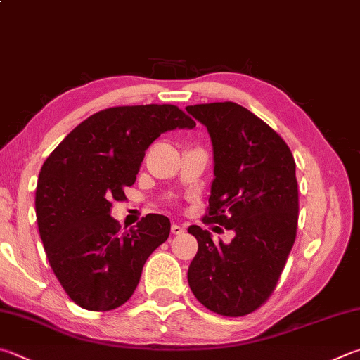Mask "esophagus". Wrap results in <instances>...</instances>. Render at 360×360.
Returning <instances> with one entry per match:
<instances>
[{
	"instance_id": "34e87169",
	"label": "esophagus",
	"mask_w": 360,
	"mask_h": 360,
	"mask_svg": "<svg viewBox=\"0 0 360 360\" xmlns=\"http://www.w3.org/2000/svg\"><path fill=\"white\" fill-rule=\"evenodd\" d=\"M172 233L173 234H182V233H184V226H181L178 224H173L172 225Z\"/></svg>"
}]
</instances>
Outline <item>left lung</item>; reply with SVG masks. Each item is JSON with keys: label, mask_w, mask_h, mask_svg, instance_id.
<instances>
[{"label": "left lung", "mask_w": 360, "mask_h": 360, "mask_svg": "<svg viewBox=\"0 0 360 360\" xmlns=\"http://www.w3.org/2000/svg\"><path fill=\"white\" fill-rule=\"evenodd\" d=\"M186 110L207 127L214 148L215 179L202 224L236 233L230 244H215L207 230L188 226L198 240L188 285L211 311L245 316L271 297L296 240V162L282 136L239 103Z\"/></svg>", "instance_id": "obj_1"}]
</instances>
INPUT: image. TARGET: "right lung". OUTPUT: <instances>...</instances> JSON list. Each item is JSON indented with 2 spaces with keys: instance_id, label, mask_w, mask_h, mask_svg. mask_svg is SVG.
I'll return each instance as SVG.
<instances>
[{
  "instance_id": "obj_1",
  "label": "right lung",
  "mask_w": 360,
  "mask_h": 360,
  "mask_svg": "<svg viewBox=\"0 0 360 360\" xmlns=\"http://www.w3.org/2000/svg\"><path fill=\"white\" fill-rule=\"evenodd\" d=\"M195 121L169 103L112 107L86 117L55 148L39 173L36 215L49 263L82 309L108 311L126 304L143 266L169 234L165 215L148 214L121 231L110 215L124 201L149 145Z\"/></svg>"
}]
</instances>
